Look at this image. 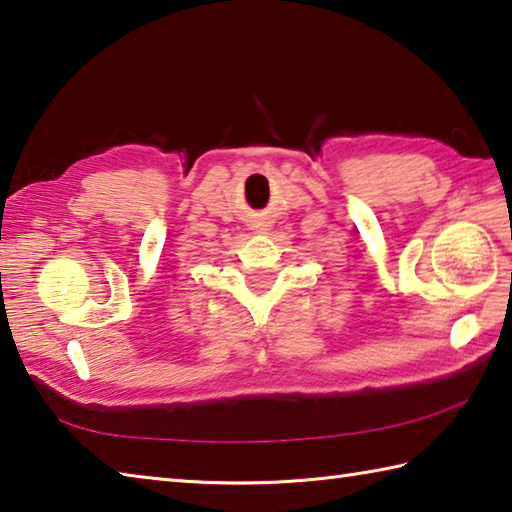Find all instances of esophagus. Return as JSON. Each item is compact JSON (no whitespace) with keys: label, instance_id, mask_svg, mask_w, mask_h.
<instances>
[{"label":"esophagus","instance_id":"1","mask_svg":"<svg viewBox=\"0 0 512 512\" xmlns=\"http://www.w3.org/2000/svg\"><path fill=\"white\" fill-rule=\"evenodd\" d=\"M257 226H264V224H257ZM264 230H266V228H264Z\"/></svg>","mask_w":512,"mask_h":512}]
</instances>
